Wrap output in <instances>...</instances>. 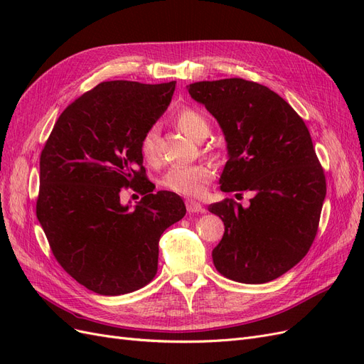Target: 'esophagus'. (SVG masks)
<instances>
[{
	"label": "esophagus",
	"instance_id": "obj_1",
	"mask_svg": "<svg viewBox=\"0 0 364 364\" xmlns=\"http://www.w3.org/2000/svg\"><path fill=\"white\" fill-rule=\"evenodd\" d=\"M186 211L188 213H202L203 211V206L202 203L196 202V200H186Z\"/></svg>",
	"mask_w": 364,
	"mask_h": 364
}]
</instances>
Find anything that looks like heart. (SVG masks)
Listing matches in <instances>:
<instances>
[{
	"label": "heart",
	"mask_w": 364,
	"mask_h": 364,
	"mask_svg": "<svg viewBox=\"0 0 364 364\" xmlns=\"http://www.w3.org/2000/svg\"><path fill=\"white\" fill-rule=\"evenodd\" d=\"M176 124L183 134L193 141H202L209 132V124L206 118L194 111V109H182L176 115ZM159 132L156 126L147 129L141 139V155L149 164H156L159 159ZM214 176L213 168L208 164L183 165V167H171L164 173L161 178V185L168 191L181 196L199 197L205 193L206 185L211 182Z\"/></svg>",
	"instance_id": "obj_1"
}]
</instances>
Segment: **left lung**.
<instances>
[{
  "mask_svg": "<svg viewBox=\"0 0 364 364\" xmlns=\"http://www.w3.org/2000/svg\"><path fill=\"white\" fill-rule=\"evenodd\" d=\"M186 87L225 135L220 190L255 194L247 208L234 200L208 206L225 223L214 266L243 284L277 279L310 250L326 196L310 132L282 97L259 83L235 77Z\"/></svg>",
  "mask_w": 364,
  "mask_h": 364,
  "instance_id": "left-lung-1",
  "label": "left lung"
}]
</instances>
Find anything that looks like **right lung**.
<instances>
[{"instance_id": "add662e5", "label": "right lung", "mask_w": 364, "mask_h": 364, "mask_svg": "<svg viewBox=\"0 0 364 364\" xmlns=\"http://www.w3.org/2000/svg\"><path fill=\"white\" fill-rule=\"evenodd\" d=\"M174 87L97 85L65 109L42 150L38 220L65 272L98 294L132 293L155 278L159 238L186 213L176 193L153 194L141 155ZM136 184L148 196L121 204L120 188Z\"/></svg>"}]
</instances>
